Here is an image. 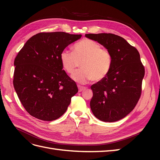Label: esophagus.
Wrapping results in <instances>:
<instances>
[{
  "mask_svg": "<svg viewBox=\"0 0 160 160\" xmlns=\"http://www.w3.org/2000/svg\"><path fill=\"white\" fill-rule=\"evenodd\" d=\"M78 89H79V92H81V91H82L86 89L85 87H83L81 85H78Z\"/></svg>",
  "mask_w": 160,
  "mask_h": 160,
  "instance_id": "obj_1",
  "label": "esophagus"
}]
</instances>
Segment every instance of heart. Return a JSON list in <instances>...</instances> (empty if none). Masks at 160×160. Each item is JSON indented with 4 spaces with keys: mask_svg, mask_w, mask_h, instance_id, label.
I'll list each match as a JSON object with an SVG mask.
<instances>
[{
    "mask_svg": "<svg viewBox=\"0 0 160 160\" xmlns=\"http://www.w3.org/2000/svg\"><path fill=\"white\" fill-rule=\"evenodd\" d=\"M62 69L71 74L79 67L71 78L82 84L100 82L109 73L113 65V58L109 50L102 49L99 43L91 39H83L73 47V52L63 50L60 55Z\"/></svg>",
    "mask_w": 160,
    "mask_h": 160,
    "instance_id": "obj_1",
    "label": "heart"
}]
</instances>
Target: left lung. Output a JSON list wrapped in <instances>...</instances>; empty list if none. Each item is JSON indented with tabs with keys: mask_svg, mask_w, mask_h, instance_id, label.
Returning <instances> with one entry per match:
<instances>
[{
	"mask_svg": "<svg viewBox=\"0 0 160 160\" xmlns=\"http://www.w3.org/2000/svg\"><path fill=\"white\" fill-rule=\"evenodd\" d=\"M85 36L109 50L113 58L108 76L91 87V109L101 121L120 120L133 110L141 96L145 71L140 53L124 38L113 33Z\"/></svg>",
	"mask_w": 160,
	"mask_h": 160,
	"instance_id": "8db88e82",
	"label": "left lung"
}]
</instances>
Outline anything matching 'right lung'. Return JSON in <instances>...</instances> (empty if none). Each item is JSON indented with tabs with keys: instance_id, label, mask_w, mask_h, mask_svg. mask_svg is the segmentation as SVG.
<instances>
[{
	"instance_id": "right-lung-1",
	"label": "right lung",
	"mask_w": 160,
	"mask_h": 160,
	"mask_svg": "<svg viewBox=\"0 0 160 160\" xmlns=\"http://www.w3.org/2000/svg\"><path fill=\"white\" fill-rule=\"evenodd\" d=\"M81 34L42 32L26 42L14 60L13 87L22 106L33 117L55 120L65 113L78 89L62 69L61 52Z\"/></svg>"
}]
</instances>
